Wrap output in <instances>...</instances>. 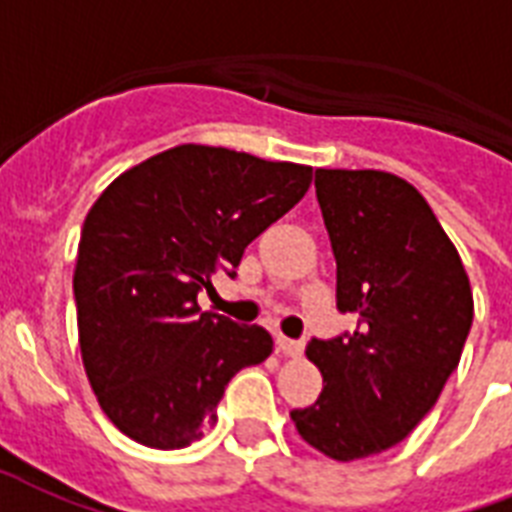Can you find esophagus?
<instances>
[{
    "label": "esophagus",
    "mask_w": 512,
    "mask_h": 512,
    "mask_svg": "<svg viewBox=\"0 0 512 512\" xmlns=\"http://www.w3.org/2000/svg\"><path fill=\"white\" fill-rule=\"evenodd\" d=\"M304 344L296 342V339H288V336H277V352H283L288 358H299Z\"/></svg>",
    "instance_id": "1"
}]
</instances>
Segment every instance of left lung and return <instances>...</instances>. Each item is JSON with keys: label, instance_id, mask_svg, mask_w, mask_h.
Listing matches in <instances>:
<instances>
[{"label": "left lung", "instance_id": "obj_1", "mask_svg": "<svg viewBox=\"0 0 512 512\" xmlns=\"http://www.w3.org/2000/svg\"><path fill=\"white\" fill-rule=\"evenodd\" d=\"M336 259V304L350 336L312 339L323 392L291 411L301 441L336 462L374 457L406 438L459 366L473 288L433 208L384 170H315Z\"/></svg>", "mask_w": 512, "mask_h": 512}]
</instances>
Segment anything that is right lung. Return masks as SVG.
<instances>
[{
    "label": "right lung",
    "instance_id": "right-lung-1",
    "mask_svg": "<svg viewBox=\"0 0 512 512\" xmlns=\"http://www.w3.org/2000/svg\"><path fill=\"white\" fill-rule=\"evenodd\" d=\"M312 184L310 165L181 144L120 173L82 224L74 299L87 382L112 425L184 449L216 425L229 379L272 352L261 326L200 312L197 291L240 264Z\"/></svg>",
    "mask_w": 512,
    "mask_h": 512
}]
</instances>
